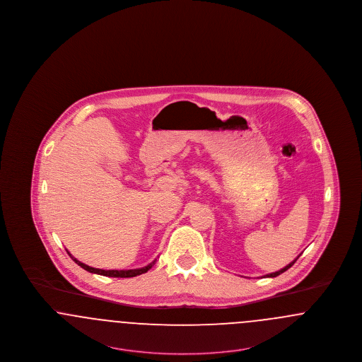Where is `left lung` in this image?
Returning <instances> with one entry per match:
<instances>
[{"label":"left lung","instance_id":"left-lung-1","mask_svg":"<svg viewBox=\"0 0 362 362\" xmlns=\"http://www.w3.org/2000/svg\"><path fill=\"white\" fill-rule=\"evenodd\" d=\"M300 257V255H298ZM298 257L297 258L294 259L293 262H291L288 266H285L284 269H281V270H278V272H276V273H272V274H267V276H270V278H274V276H279V274H282V273H285L288 269H291L292 267L293 264H294V262L298 259Z\"/></svg>","mask_w":362,"mask_h":362}]
</instances>
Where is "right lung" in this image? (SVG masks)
Returning <instances> with one entry per match:
<instances>
[{
    "label": "right lung",
    "instance_id": "right-lung-1",
    "mask_svg": "<svg viewBox=\"0 0 362 362\" xmlns=\"http://www.w3.org/2000/svg\"><path fill=\"white\" fill-rule=\"evenodd\" d=\"M69 254L70 258L73 259L78 266H81L84 270L89 272V273H93V274H100L104 276H114V278H130V276H137L139 274H144L146 273L149 269H152V266L155 264L156 260H153L151 264L145 266V267H141V269H133V270H102V269H95V267H90V266H86L83 262L77 260L74 257H71V254Z\"/></svg>",
    "mask_w": 362,
    "mask_h": 362
}]
</instances>
